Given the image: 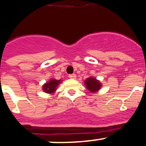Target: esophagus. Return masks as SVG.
Masks as SVG:
<instances>
[{"label":"esophagus","mask_w":146,"mask_h":146,"mask_svg":"<svg viewBox=\"0 0 146 146\" xmlns=\"http://www.w3.org/2000/svg\"><path fill=\"white\" fill-rule=\"evenodd\" d=\"M69 78H71V79H75V78H76V76L75 74H70L69 75Z\"/></svg>","instance_id":"1"}]
</instances>
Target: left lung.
<instances>
[{"label": "left lung", "mask_w": 146, "mask_h": 146, "mask_svg": "<svg viewBox=\"0 0 146 146\" xmlns=\"http://www.w3.org/2000/svg\"><path fill=\"white\" fill-rule=\"evenodd\" d=\"M84 85H85L86 88L92 93L98 92V90H100L101 87H102V84L100 82V81L92 76L87 78L84 81Z\"/></svg>", "instance_id": "left-lung-1"}]
</instances>
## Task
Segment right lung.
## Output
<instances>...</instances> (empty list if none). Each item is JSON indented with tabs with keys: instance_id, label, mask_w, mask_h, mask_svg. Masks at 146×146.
<instances>
[{
	"instance_id": "obj_1",
	"label": "right lung",
	"mask_w": 146,
	"mask_h": 146,
	"mask_svg": "<svg viewBox=\"0 0 146 146\" xmlns=\"http://www.w3.org/2000/svg\"><path fill=\"white\" fill-rule=\"evenodd\" d=\"M62 80H56L55 78H50L48 82H46L42 85V90L48 94H54L56 90L58 85L61 83Z\"/></svg>"
}]
</instances>
